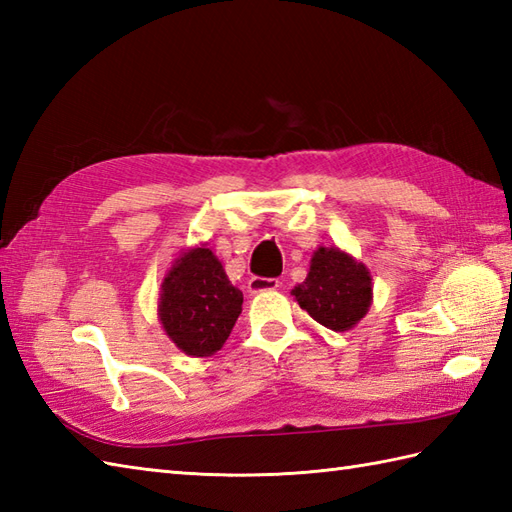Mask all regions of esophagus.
I'll return each mask as SVG.
<instances>
[{"label":"esophagus","mask_w":512,"mask_h":512,"mask_svg":"<svg viewBox=\"0 0 512 512\" xmlns=\"http://www.w3.org/2000/svg\"><path fill=\"white\" fill-rule=\"evenodd\" d=\"M277 288H279V279H266V277L248 279L250 295H259V292H268V290H277Z\"/></svg>","instance_id":"obj_1"}]
</instances>
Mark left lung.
<instances>
[{"label":"left lung","instance_id":"1","mask_svg":"<svg viewBox=\"0 0 512 512\" xmlns=\"http://www.w3.org/2000/svg\"><path fill=\"white\" fill-rule=\"evenodd\" d=\"M290 295L323 328L347 332L369 312L374 284L367 266L356 257L339 246H319L312 253L306 281Z\"/></svg>","mask_w":512,"mask_h":512}]
</instances>
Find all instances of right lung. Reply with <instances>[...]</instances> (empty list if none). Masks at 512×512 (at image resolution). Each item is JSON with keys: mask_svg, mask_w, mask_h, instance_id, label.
Listing matches in <instances>:
<instances>
[{"mask_svg": "<svg viewBox=\"0 0 512 512\" xmlns=\"http://www.w3.org/2000/svg\"><path fill=\"white\" fill-rule=\"evenodd\" d=\"M242 301V290L231 284L220 259L200 244L182 250L162 279L158 321L180 352L211 356L226 343Z\"/></svg>", "mask_w": 512, "mask_h": 512, "instance_id": "add662e5", "label": "right lung"}]
</instances>
